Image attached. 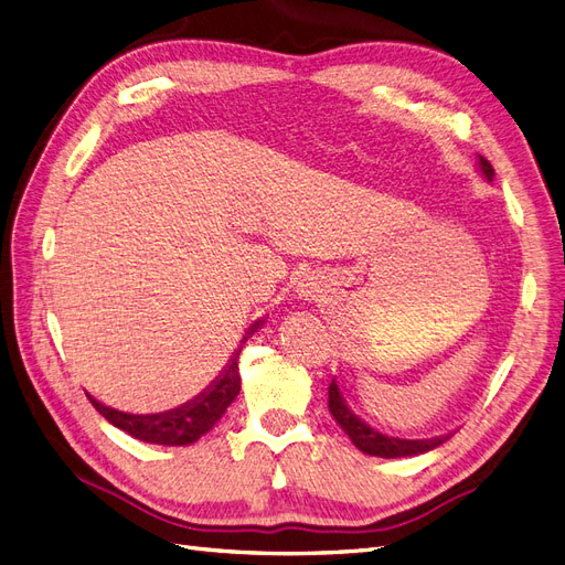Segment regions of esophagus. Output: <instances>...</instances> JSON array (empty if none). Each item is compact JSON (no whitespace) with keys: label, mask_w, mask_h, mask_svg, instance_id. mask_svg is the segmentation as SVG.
<instances>
[{"label":"esophagus","mask_w":565,"mask_h":565,"mask_svg":"<svg viewBox=\"0 0 565 565\" xmlns=\"http://www.w3.org/2000/svg\"><path fill=\"white\" fill-rule=\"evenodd\" d=\"M299 292H301V297H316V295H313L316 287H311V282H301V285H299Z\"/></svg>","instance_id":"1"}]
</instances>
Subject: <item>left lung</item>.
<instances>
[{"mask_svg":"<svg viewBox=\"0 0 565 565\" xmlns=\"http://www.w3.org/2000/svg\"><path fill=\"white\" fill-rule=\"evenodd\" d=\"M480 171L484 173L487 180L494 178L492 163L484 157H480ZM328 408L332 418L338 420L340 428L347 433V437L354 441V447L361 449L363 454L371 456H383V459H399V456H418L439 447L441 441H447L449 437H433V439H399V437H387L383 433L373 430L371 425H365L359 416H354L349 411L344 396L338 387V380H332L328 387Z\"/></svg>","mask_w":565,"mask_h":565,"instance_id":"left-lung-1","label":"left lung"}]
</instances>
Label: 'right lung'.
I'll list each match as a JSON object with an SVG mask.
<instances>
[{"label":"right lung","instance_id":"1","mask_svg":"<svg viewBox=\"0 0 565 565\" xmlns=\"http://www.w3.org/2000/svg\"><path fill=\"white\" fill-rule=\"evenodd\" d=\"M262 323V320H258ZM254 323L252 332L258 328ZM249 332V334H252ZM239 394V371H237V354L227 363V369L213 380V385L204 390L196 399L182 404L178 408L163 411V414H147V416H135L124 414V411H116L111 406H104L93 396L87 394V399L99 414L116 425L118 430L132 435L135 439L149 441V445H163V447H185L192 441L206 435L213 425L221 420V416L233 404L235 396Z\"/></svg>","mask_w":565,"mask_h":565}]
</instances>
